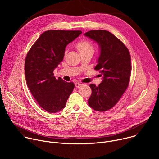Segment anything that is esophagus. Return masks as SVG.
I'll return each instance as SVG.
<instances>
[{"label":"esophagus","instance_id":"34e87169","mask_svg":"<svg viewBox=\"0 0 159 159\" xmlns=\"http://www.w3.org/2000/svg\"><path fill=\"white\" fill-rule=\"evenodd\" d=\"M82 84H81V83H80V82H76L75 84V87H77V88H80V87H82Z\"/></svg>","mask_w":159,"mask_h":159}]
</instances>
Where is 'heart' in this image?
I'll use <instances>...</instances> for the list:
<instances>
[{
    "label": "heart",
    "mask_w": 159,
    "mask_h": 159,
    "mask_svg": "<svg viewBox=\"0 0 159 159\" xmlns=\"http://www.w3.org/2000/svg\"><path fill=\"white\" fill-rule=\"evenodd\" d=\"M77 48L80 53L87 51L93 50V44L87 40H81L77 44Z\"/></svg>",
    "instance_id": "heart-1"
}]
</instances>
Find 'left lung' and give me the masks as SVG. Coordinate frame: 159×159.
<instances>
[{
    "mask_svg": "<svg viewBox=\"0 0 159 159\" xmlns=\"http://www.w3.org/2000/svg\"><path fill=\"white\" fill-rule=\"evenodd\" d=\"M99 46L100 55L94 69L103 75L98 86L90 84L92 94L89 106L104 112L114 107L126 90L131 75V57L125 45L106 30H91L84 34Z\"/></svg>",
    "mask_w": 159,
    "mask_h": 159,
    "instance_id": "left-lung-1",
    "label": "left lung"
}]
</instances>
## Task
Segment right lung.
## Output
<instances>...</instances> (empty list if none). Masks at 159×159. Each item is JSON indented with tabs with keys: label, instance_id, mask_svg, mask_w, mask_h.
Listing matches in <instances>:
<instances>
[{
	"label": "right lung",
	"instance_id": "1",
	"mask_svg": "<svg viewBox=\"0 0 159 159\" xmlns=\"http://www.w3.org/2000/svg\"><path fill=\"white\" fill-rule=\"evenodd\" d=\"M81 33V31H44L27 53L25 63L27 85L38 104L47 112L63 109L74 89L73 82L56 79L53 70L62 61L66 45Z\"/></svg>",
	"mask_w": 159,
	"mask_h": 159
}]
</instances>
